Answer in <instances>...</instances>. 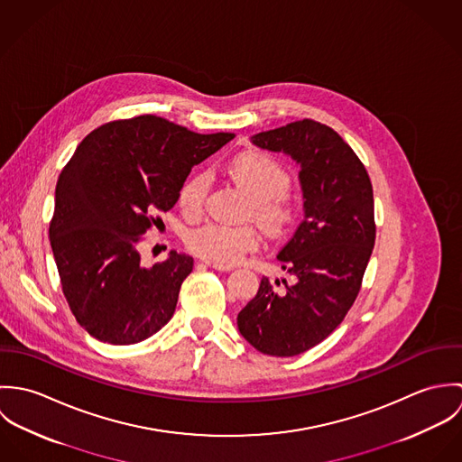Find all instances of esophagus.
<instances>
[{
    "label": "esophagus",
    "mask_w": 462,
    "mask_h": 462,
    "mask_svg": "<svg viewBox=\"0 0 462 462\" xmlns=\"http://www.w3.org/2000/svg\"><path fill=\"white\" fill-rule=\"evenodd\" d=\"M206 264H208L209 268L218 270V272H229V270H231V266H224V264L209 263V262H206Z\"/></svg>",
    "instance_id": "esophagus-1"
}]
</instances>
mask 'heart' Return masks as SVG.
<instances>
[{"mask_svg": "<svg viewBox=\"0 0 462 462\" xmlns=\"http://www.w3.org/2000/svg\"><path fill=\"white\" fill-rule=\"evenodd\" d=\"M227 174L251 198L249 217H254L264 231L279 235L290 227L297 217L299 204L288 190L291 172L275 156L262 151H245L236 154L227 163ZM209 174L194 171L185 178L178 192L180 208L198 217L204 209L209 192ZM262 244V235L254 226H226L208 222L196 227L187 236V247L199 258L209 263H238L245 254L256 251Z\"/></svg>", "mask_w": 462, "mask_h": 462, "instance_id": "1", "label": "heart"}]
</instances>
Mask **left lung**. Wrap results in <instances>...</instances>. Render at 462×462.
<instances>
[{
	"label": "left lung",
	"instance_id": "1",
	"mask_svg": "<svg viewBox=\"0 0 462 462\" xmlns=\"http://www.w3.org/2000/svg\"><path fill=\"white\" fill-rule=\"evenodd\" d=\"M253 143L300 165L304 220L277 254L291 282L263 277L236 322L256 350L291 357L324 341L361 290L375 244L374 189L352 147L313 119L258 133Z\"/></svg>",
	"mask_w": 462,
	"mask_h": 462
}]
</instances>
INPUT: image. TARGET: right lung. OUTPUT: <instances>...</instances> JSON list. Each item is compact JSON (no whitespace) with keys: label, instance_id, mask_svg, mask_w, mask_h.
I'll use <instances>...</instances> for the list:
<instances>
[{"label":"right lung","instance_id":"right-lung-1","mask_svg":"<svg viewBox=\"0 0 462 462\" xmlns=\"http://www.w3.org/2000/svg\"><path fill=\"white\" fill-rule=\"evenodd\" d=\"M235 138L200 134L156 116L112 121L88 133L60 172L50 242L76 322L110 345H133L174 315L187 254L140 264L138 244L169 211L192 167Z\"/></svg>","mask_w":462,"mask_h":462}]
</instances>
